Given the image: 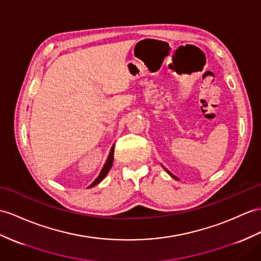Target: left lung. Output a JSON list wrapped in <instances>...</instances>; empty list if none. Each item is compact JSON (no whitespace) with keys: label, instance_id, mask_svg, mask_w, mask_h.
<instances>
[{"label":"left lung","instance_id":"obj_1","mask_svg":"<svg viewBox=\"0 0 261 261\" xmlns=\"http://www.w3.org/2000/svg\"><path fill=\"white\" fill-rule=\"evenodd\" d=\"M167 171H168V170H167ZM168 174H169V175H170V176H171V177H173V178H175V179H177V177H175V176H174V175H171V174H170V173H169V171H168Z\"/></svg>","mask_w":261,"mask_h":261}]
</instances>
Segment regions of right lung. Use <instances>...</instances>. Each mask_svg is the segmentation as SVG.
I'll return each instance as SVG.
<instances>
[{"label":"right lung","instance_id":"right-lung-1","mask_svg":"<svg viewBox=\"0 0 261 261\" xmlns=\"http://www.w3.org/2000/svg\"><path fill=\"white\" fill-rule=\"evenodd\" d=\"M114 147H115V146H113V147H112V149H111V151H110L109 158H107V161H106V163H105V165H104V167L101 168L98 177H97L96 179L94 180V182L92 184V185H91L90 187H94L95 185H97L98 182H100L101 180H103V179L105 178V176H106L107 173H109V171H110V169H111V167H112V165H113V161H114Z\"/></svg>","mask_w":261,"mask_h":261}]
</instances>
